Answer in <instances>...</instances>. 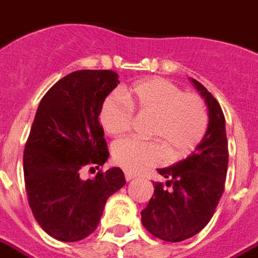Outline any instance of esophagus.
Masks as SVG:
<instances>
[{
	"label": "esophagus",
	"instance_id": "esophagus-1",
	"mask_svg": "<svg viewBox=\"0 0 258 258\" xmlns=\"http://www.w3.org/2000/svg\"><path fill=\"white\" fill-rule=\"evenodd\" d=\"M124 176H125V180H127V181H131V180H134L136 177V175L135 173H133V172H128V171H127V172L124 173Z\"/></svg>",
	"mask_w": 258,
	"mask_h": 258
}]
</instances>
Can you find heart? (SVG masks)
I'll use <instances>...</instances> for the list:
<instances>
[{"label":"heart","instance_id":"heart-1","mask_svg":"<svg viewBox=\"0 0 258 258\" xmlns=\"http://www.w3.org/2000/svg\"><path fill=\"white\" fill-rule=\"evenodd\" d=\"M133 107L154 115L150 135L158 140L136 138L118 140L112 146L114 162L128 172H142L171 158H183L198 147L208 128V112L200 96L184 94L172 82L151 78L138 82L125 95L110 94L103 100L99 122L110 136L127 133L133 123Z\"/></svg>","mask_w":258,"mask_h":258}]
</instances>
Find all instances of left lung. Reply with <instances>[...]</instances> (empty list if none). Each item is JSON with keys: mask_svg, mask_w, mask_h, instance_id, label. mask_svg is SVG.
Segmentation results:
<instances>
[{"mask_svg": "<svg viewBox=\"0 0 258 258\" xmlns=\"http://www.w3.org/2000/svg\"><path fill=\"white\" fill-rule=\"evenodd\" d=\"M208 108V128L198 147L184 160L159 168L165 179L154 183V196L140 212L142 224L155 237L184 241L198 234L212 219L224 192L228 169L225 118L213 95L190 78Z\"/></svg>", "mask_w": 258, "mask_h": 258, "instance_id": "8db88e82", "label": "left lung"}]
</instances>
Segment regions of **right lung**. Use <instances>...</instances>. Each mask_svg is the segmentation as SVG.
<instances>
[{"instance_id": "add662e5", "label": "right lung", "mask_w": 258, "mask_h": 258, "mask_svg": "<svg viewBox=\"0 0 258 258\" xmlns=\"http://www.w3.org/2000/svg\"><path fill=\"white\" fill-rule=\"evenodd\" d=\"M118 83L115 71H74L46 93L35 112L24 152L27 199L39 227L59 241L93 233L107 199L125 184L118 167L81 177L110 156L98 118Z\"/></svg>"}]
</instances>
